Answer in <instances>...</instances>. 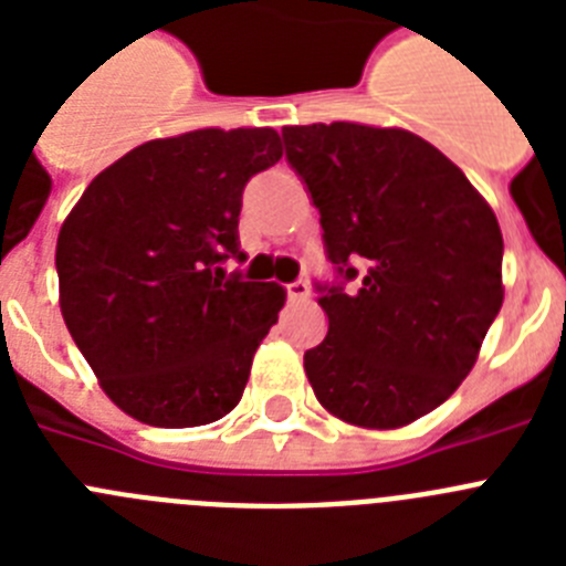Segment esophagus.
Wrapping results in <instances>:
<instances>
[{
  "label": "esophagus",
  "mask_w": 566,
  "mask_h": 566,
  "mask_svg": "<svg viewBox=\"0 0 566 566\" xmlns=\"http://www.w3.org/2000/svg\"><path fill=\"white\" fill-rule=\"evenodd\" d=\"M286 294H289V300H308L312 297V286H308L306 280H294V283H289L286 286Z\"/></svg>",
  "instance_id": "esophagus-1"
}]
</instances>
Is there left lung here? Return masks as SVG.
<instances>
[{
	"instance_id": "obj_1",
	"label": "left lung",
	"mask_w": 566,
	"mask_h": 566,
	"mask_svg": "<svg viewBox=\"0 0 566 566\" xmlns=\"http://www.w3.org/2000/svg\"><path fill=\"white\" fill-rule=\"evenodd\" d=\"M337 280L317 286L328 334L306 377L328 413L402 428L470 374L502 308L504 240L462 169L408 129L283 127Z\"/></svg>"
}]
</instances>
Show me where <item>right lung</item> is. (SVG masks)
Segmentation results:
<instances>
[{
    "mask_svg": "<svg viewBox=\"0 0 566 566\" xmlns=\"http://www.w3.org/2000/svg\"><path fill=\"white\" fill-rule=\"evenodd\" d=\"M283 158L272 127L192 129L98 172L56 243L70 337L124 413L155 428L227 417L286 292L223 272L249 178Z\"/></svg>",
    "mask_w": 566,
    "mask_h": 566,
    "instance_id": "right-lung-1",
    "label": "right lung"
}]
</instances>
